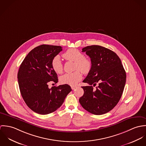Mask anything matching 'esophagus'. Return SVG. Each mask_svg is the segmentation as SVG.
I'll list each match as a JSON object with an SVG mask.
<instances>
[{
	"label": "esophagus",
	"instance_id": "obj_1",
	"mask_svg": "<svg viewBox=\"0 0 146 146\" xmlns=\"http://www.w3.org/2000/svg\"><path fill=\"white\" fill-rule=\"evenodd\" d=\"M77 88V86H71V89H72V90H74V89H75V88Z\"/></svg>",
	"mask_w": 146,
	"mask_h": 146
}]
</instances>
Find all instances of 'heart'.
Returning <instances> with one entry per match:
<instances>
[{"instance_id": "1", "label": "heart", "mask_w": 146, "mask_h": 146, "mask_svg": "<svg viewBox=\"0 0 146 146\" xmlns=\"http://www.w3.org/2000/svg\"><path fill=\"white\" fill-rule=\"evenodd\" d=\"M63 57L67 61L75 63L74 69L77 70L72 73H67L61 76L60 81L63 84L74 86L78 83L83 78L82 71L84 74H88L91 70V61L84 56V54L76 49H69L63 54ZM53 70L57 74H62L63 65L60 56H54L51 62ZM81 71L80 72V71Z\"/></svg>"}]
</instances>
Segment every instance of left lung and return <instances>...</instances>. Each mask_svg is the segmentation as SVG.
<instances>
[{"label":"left lung","mask_w":146,"mask_h":146,"mask_svg":"<svg viewBox=\"0 0 146 146\" xmlns=\"http://www.w3.org/2000/svg\"><path fill=\"white\" fill-rule=\"evenodd\" d=\"M82 52L90 58L92 68L83 80L89 86H82L84 95L79 102L89 112L104 114L117 104L126 83V72L119 56L109 49L100 45L87 46ZM97 83L96 89H93Z\"/></svg>","instance_id":"left-lung-1"}]
</instances>
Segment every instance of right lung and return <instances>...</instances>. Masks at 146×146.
Wrapping results in <instances>:
<instances>
[{
  "mask_svg": "<svg viewBox=\"0 0 146 146\" xmlns=\"http://www.w3.org/2000/svg\"><path fill=\"white\" fill-rule=\"evenodd\" d=\"M62 50L61 46L39 45L28 53L20 65L17 78L21 96L27 106L37 113L46 115L57 110L72 90L68 84L48 86L49 83L58 82L51 62Z\"/></svg>",
  "mask_w": 146,
  "mask_h": 146,
  "instance_id": "obj_1",
  "label": "right lung"
}]
</instances>
